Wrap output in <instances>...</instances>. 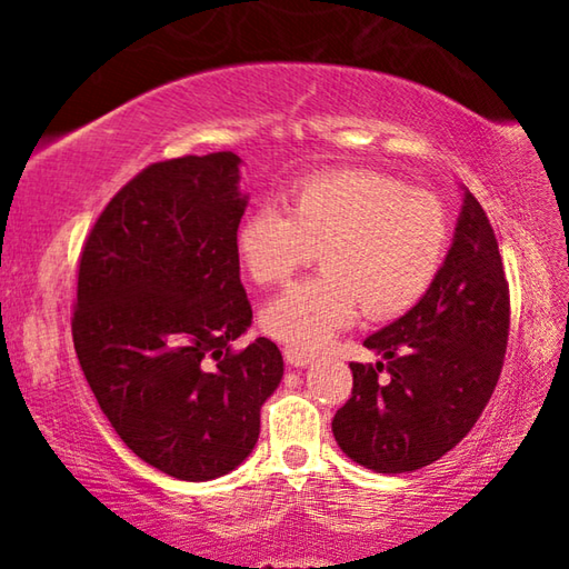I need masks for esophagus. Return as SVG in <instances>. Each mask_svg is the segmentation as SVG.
<instances>
[{
    "mask_svg": "<svg viewBox=\"0 0 569 569\" xmlns=\"http://www.w3.org/2000/svg\"><path fill=\"white\" fill-rule=\"evenodd\" d=\"M283 359H286V363H291V366H308L313 361V353L311 351H301V349H293V346H286L283 349Z\"/></svg>",
    "mask_w": 569,
    "mask_h": 569,
    "instance_id": "esophagus-1",
    "label": "esophagus"
}]
</instances>
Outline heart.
<instances>
[{"label": "heart", "mask_w": 569, "mask_h": 569, "mask_svg": "<svg viewBox=\"0 0 569 569\" xmlns=\"http://www.w3.org/2000/svg\"><path fill=\"white\" fill-rule=\"evenodd\" d=\"M447 240L445 206L377 170L306 178L288 192L286 213L256 208L236 230L240 263L261 286L321 258V273L263 308V329L301 349L329 341L359 308L371 321L407 313L435 283Z\"/></svg>", "instance_id": "b5f03b06"}]
</instances>
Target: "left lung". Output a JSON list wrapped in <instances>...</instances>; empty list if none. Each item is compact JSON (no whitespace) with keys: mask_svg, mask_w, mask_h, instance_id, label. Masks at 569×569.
<instances>
[{"mask_svg":"<svg viewBox=\"0 0 569 569\" xmlns=\"http://www.w3.org/2000/svg\"><path fill=\"white\" fill-rule=\"evenodd\" d=\"M507 339L502 256L487 213L467 192L455 243L427 296L363 341L383 361H351V397L331 421L346 457L379 475L417 471L445 457L492 399Z\"/></svg>","mask_w":569,"mask_h":569,"instance_id":"8db88e82","label":"left lung"}]
</instances>
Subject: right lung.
I'll return each instance as SVG.
<instances>
[{
    "label": "right lung",
    "instance_id": "obj_1",
    "mask_svg": "<svg viewBox=\"0 0 569 569\" xmlns=\"http://www.w3.org/2000/svg\"><path fill=\"white\" fill-rule=\"evenodd\" d=\"M233 152L152 162L94 220L77 268L72 341L112 429L186 481L236 469L283 377L268 339L233 349L253 308L236 230L246 210Z\"/></svg>",
    "mask_w": 569,
    "mask_h": 569
}]
</instances>
